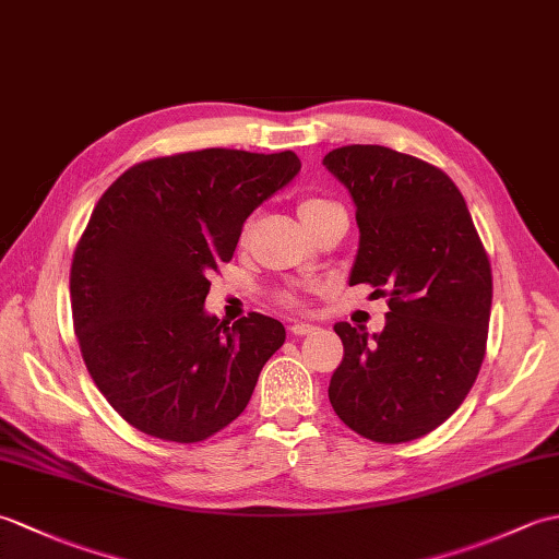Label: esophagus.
Instances as JSON below:
<instances>
[{
  "instance_id": "esophagus-1",
  "label": "esophagus",
  "mask_w": 559,
  "mask_h": 559,
  "mask_svg": "<svg viewBox=\"0 0 559 559\" xmlns=\"http://www.w3.org/2000/svg\"><path fill=\"white\" fill-rule=\"evenodd\" d=\"M317 326L314 324H307V322H295L290 324V334L293 336H307V334H314Z\"/></svg>"
}]
</instances>
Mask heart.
I'll list each match as a JSON object with an SVG mask.
<instances>
[{
  "label": "heart",
  "mask_w": 559,
  "mask_h": 559,
  "mask_svg": "<svg viewBox=\"0 0 559 559\" xmlns=\"http://www.w3.org/2000/svg\"><path fill=\"white\" fill-rule=\"evenodd\" d=\"M329 206H334V201H326V199H322V197H305V199H300V204H298V216H300V221L305 223L307 218L317 216L319 211H324V209H329ZM281 302L288 305V307H300V305H302V298H300L298 293L290 290V293H283Z\"/></svg>",
  "instance_id": "b5f03b06"
}]
</instances>
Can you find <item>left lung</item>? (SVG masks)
Masks as SVG:
<instances>
[{
    "mask_svg": "<svg viewBox=\"0 0 559 559\" xmlns=\"http://www.w3.org/2000/svg\"><path fill=\"white\" fill-rule=\"evenodd\" d=\"M324 165L350 192L360 228L350 286L389 298L382 334L334 326L343 360L329 401L372 442H411L442 425L480 372L490 259L459 187L435 165L370 144L334 148Z\"/></svg>",
    "mask_w": 559,
    "mask_h": 559,
    "instance_id": "left-lung-1",
    "label": "left lung"
}]
</instances>
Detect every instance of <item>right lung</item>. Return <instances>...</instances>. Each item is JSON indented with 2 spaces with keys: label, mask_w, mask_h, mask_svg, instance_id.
I'll use <instances>...</instances> for the list:
<instances>
[{
  "label": "right lung",
  "mask_w": 559,
  "mask_h": 559,
  "mask_svg": "<svg viewBox=\"0 0 559 559\" xmlns=\"http://www.w3.org/2000/svg\"><path fill=\"white\" fill-rule=\"evenodd\" d=\"M300 173L293 151L204 148L136 163L108 187L71 261V314L93 382L122 418L192 444L230 425L286 341L278 319L206 314L261 201Z\"/></svg>",
  "instance_id": "1"
}]
</instances>
